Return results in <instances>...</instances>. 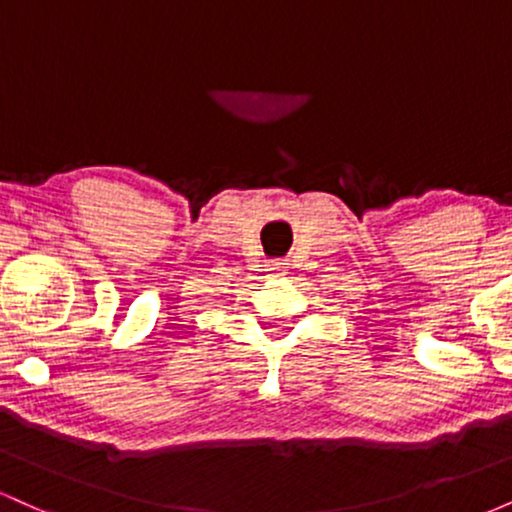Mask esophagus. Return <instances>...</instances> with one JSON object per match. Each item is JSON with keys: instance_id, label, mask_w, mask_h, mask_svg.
Here are the masks:
<instances>
[{"instance_id": "obj_1", "label": "esophagus", "mask_w": 512, "mask_h": 512, "mask_svg": "<svg viewBox=\"0 0 512 512\" xmlns=\"http://www.w3.org/2000/svg\"><path fill=\"white\" fill-rule=\"evenodd\" d=\"M286 262H274V264H269V272L272 274H276V276H281V274H286Z\"/></svg>"}]
</instances>
